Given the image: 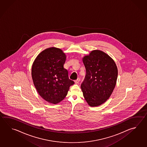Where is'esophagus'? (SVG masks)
Wrapping results in <instances>:
<instances>
[{"label": "esophagus", "mask_w": 147, "mask_h": 147, "mask_svg": "<svg viewBox=\"0 0 147 147\" xmlns=\"http://www.w3.org/2000/svg\"><path fill=\"white\" fill-rule=\"evenodd\" d=\"M80 78H78L77 79H76V80H75V84H78V83L80 82Z\"/></svg>", "instance_id": "34e87169"}]
</instances>
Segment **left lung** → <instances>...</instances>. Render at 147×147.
I'll use <instances>...</instances> for the list:
<instances>
[{
	"mask_svg": "<svg viewBox=\"0 0 147 147\" xmlns=\"http://www.w3.org/2000/svg\"><path fill=\"white\" fill-rule=\"evenodd\" d=\"M86 75L81 84L85 100L91 107L100 106L110 97L116 86L118 69L113 60L99 50L82 58Z\"/></svg>",
	"mask_w": 147,
	"mask_h": 147,
	"instance_id": "left-lung-1",
	"label": "left lung"
}]
</instances>
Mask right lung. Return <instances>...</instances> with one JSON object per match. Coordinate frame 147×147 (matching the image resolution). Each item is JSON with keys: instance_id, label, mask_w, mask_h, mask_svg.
Listing matches in <instances>:
<instances>
[{"instance_id": "add662e5", "label": "right lung", "mask_w": 147, "mask_h": 147, "mask_svg": "<svg viewBox=\"0 0 147 147\" xmlns=\"http://www.w3.org/2000/svg\"><path fill=\"white\" fill-rule=\"evenodd\" d=\"M66 59L62 50L51 47L39 53L32 64L31 76L34 87L48 102L61 101L75 83L69 79L68 72L63 68Z\"/></svg>"}]
</instances>
